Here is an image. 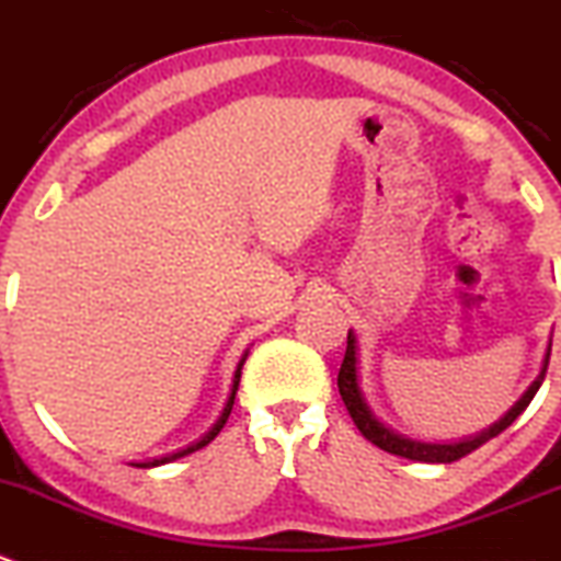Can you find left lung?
Segmentation results:
<instances>
[{
  "label": "left lung",
  "mask_w": 561,
  "mask_h": 561,
  "mask_svg": "<svg viewBox=\"0 0 561 561\" xmlns=\"http://www.w3.org/2000/svg\"><path fill=\"white\" fill-rule=\"evenodd\" d=\"M548 357H551V341H548V350L546 357H542V366H540V375L537 380L531 382L529 388L524 391V397L517 399L504 415H501L495 424H490L488 430L477 432L471 437H462V440H449V444H426V440H413V437L402 435L397 432L393 426H388L386 421L377 419V413L371 410V404L366 402V393L360 388V357H357V335L346 333V355H344V364H341L339 371V391L341 399H344L346 410H350L352 421L357 424V430L364 432L366 440H371L375 446H380L382 451L388 455H397V457H408V460L415 462H455L460 457L471 455L473 449L484 446L490 437L501 435L517 415L524 413L529 408V402L535 399V393L540 391L542 380H546V369H548Z\"/></svg>",
  "instance_id": "left-lung-1"
}]
</instances>
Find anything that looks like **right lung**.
I'll return each mask as SVG.
<instances>
[{"label": "right lung", "mask_w": 561, "mask_h": 561, "mask_svg": "<svg viewBox=\"0 0 561 561\" xmlns=\"http://www.w3.org/2000/svg\"><path fill=\"white\" fill-rule=\"evenodd\" d=\"M248 352H250V350H244V352H242V357H239L237 371H233V380H231V393H228V399H226V408H222V413L217 415V421H215V424H211V430L206 432L204 437H197L195 444H190V446H186V449L170 451V455H164V457H153V460H146V462H131V466H137V468H157V466H164V462H173V460H179V457H186V455H192V451H197V449H204L206 444H211V440H215V437L220 435V430H222V426H226L228 415H231V408H233V397H237V391H239V377H242V366H244V360H248Z\"/></svg>", "instance_id": "right-lung-1"}]
</instances>
